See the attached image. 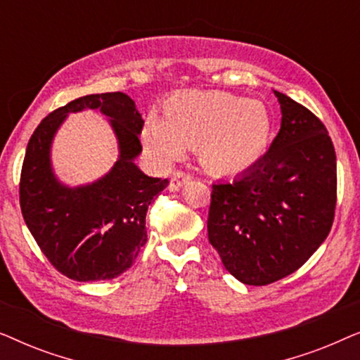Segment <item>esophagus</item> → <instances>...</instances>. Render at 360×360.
<instances>
[{
    "label": "esophagus",
    "mask_w": 360,
    "mask_h": 360,
    "mask_svg": "<svg viewBox=\"0 0 360 360\" xmlns=\"http://www.w3.org/2000/svg\"><path fill=\"white\" fill-rule=\"evenodd\" d=\"M188 181H190L188 174H185V172H174V175H172L170 184H169V190L179 191L181 186H184L185 184H188Z\"/></svg>",
    "instance_id": "esophagus-1"
}]
</instances>
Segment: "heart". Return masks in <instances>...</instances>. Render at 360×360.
Returning <instances> with one entry per match:
<instances>
[{"label":"heart","instance_id":"1","mask_svg":"<svg viewBox=\"0 0 360 360\" xmlns=\"http://www.w3.org/2000/svg\"><path fill=\"white\" fill-rule=\"evenodd\" d=\"M165 120L149 116L142 141L162 165L195 146L206 169L239 175L262 159L272 137V117L264 103L221 91H188L172 96Z\"/></svg>","mask_w":360,"mask_h":360}]
</instances>
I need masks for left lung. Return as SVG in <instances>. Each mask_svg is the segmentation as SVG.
Wrapping results in <instances>:
<instances>
[{"label": "left lung", "mask_w": 360, "mask_h": 360, "mask_svg": "<svg viewBox=\"0 0 360 360\" xmlns=\"http://www.w3.org/2000/svg\"><path fill=\"white\" fill-rule=\"evenodd\" d=\"M282 122L267 154L213 185L208 238L226 270L269 285L298 270L328 238L336 208V152L311 111L274 90Z\"/></svg>", "instance_id": "obj_1"}]
</instances>
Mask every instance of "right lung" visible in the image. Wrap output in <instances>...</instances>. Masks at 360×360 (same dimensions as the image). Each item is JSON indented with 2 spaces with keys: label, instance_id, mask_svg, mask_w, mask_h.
<instances>
[{
  "label": "right lung",
  "instance_id": "add662e5",
  "mask_svg": "<svg viewBox=\"0 0 360 360\" xmlns=\"http://www.w3.org/2000/svg\"><path fill=\"white\" fill-rule=\"evenodd\" d=\"M100 110L110 122L120 154L110 172L91 184L70 187L53 172L51 144L68 114ZM144 126L124 93L86 95L42 120L29 139L19 200L29 231L44 255L77 282L111 280L134 264L147 240L149 205L169 180L147 176L136 165Z\"/></svg>",
  "mask_w": 360,
  "mask_h": 360
}]
</instances>
